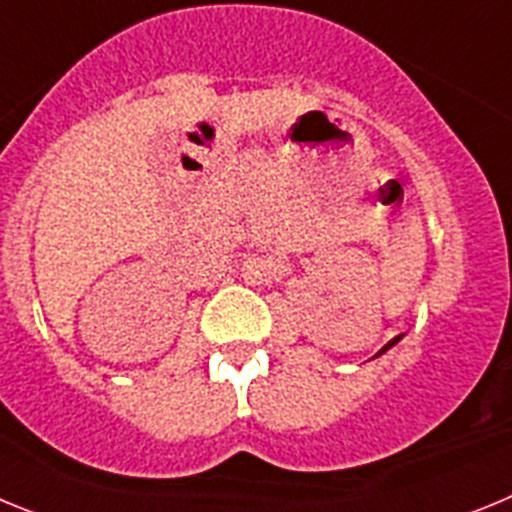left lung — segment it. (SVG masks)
Here are the masks:
<instances>
[{"instance_id": "left-lung-1", "label": "left lung", "mask_w": 512, "mask_h": 512, "mask_svg": "<svg viewBox=\"0 0 512 512\" xmlns=\"http://www.w3.org/2000/svg\"><path fill=\"white\" fill-rule=\"evenodd\" d=\"M395 341H397V338H395ZM395 341H390V343H387V346H384V348H382V351H387V348H390V346H392V343H395ZM382 351H379V354H382Z\"/></svg>"}]
</instances>
